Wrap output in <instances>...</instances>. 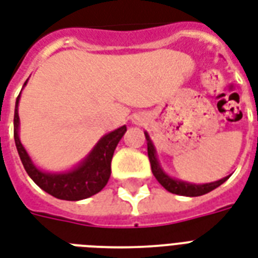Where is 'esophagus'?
<instances>
[{
  "label": "esophagus",
  "mask_w": 258,
  "mask_h": 258,
  "mask_svg": "<svg viewBox=\"0 0 258 258\" xmlns=\"http://www.w3.org/2000/svg\"><path fill=\"white\" fill-rule=\"evenodd\" d=\"M135 121H137V120H135Z\"/></svg>",
  "instance_id": "esophagus-1"
}]
</instances>
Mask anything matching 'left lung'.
Listing matches in <instances>:
<instances>
[{"mask_svg":"<svg viewBox=\"0 0 258 258\" xmlns=\"http://www.w3.org/2000/svg\"><path fill=\"white\" fill-rule=\"evenodd\" d=\"M145 137H146L147 141V154H149V160H150L151 172H153V174H154V177L158 180L161 185L169 192H172V194L180 195V196H188V198L202 196V195L208 194V192H211L219 185H222L230 177L226 176L221 180H218V181L206 182V184H195V182L182 181V180H178L176 177H172L162 168V165L158 160V155H157L154 143H153V141L150 139V135L146 131H145Z\"/></svg>","mask_w":258,"mask_h":258,"instance_id":"1","label":"left lung"}]
</instances>
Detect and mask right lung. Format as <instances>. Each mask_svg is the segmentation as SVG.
<instances>
[{"label": "right lung", "mask_w": 258, "mask_h": 258, "mask_svg": "<svg viewBox=\"0 0 258 258\" xmlns=\"http://www.w3.org/2000/svg\"><path fill=\"white\" fill-rule=\"evenodd\" d=\"M27 82L28 80L24 82L23 89L27 85ZM20 96L21 92L16 100L15 107V119H13L15 143L19 151L20 160L24 165L25 172L28 173V176L35 181V184L56 199L70 200V202L88 199L103 189L111 177V161L113 151L127 131V127L121 125L119 128L103 135L94 145L93 149L89 151V154L80 161L76 166L62 172L44 170L33 162L20 139Z\"/></svg>", "instance_id": "add662e5"}]
</instances>
